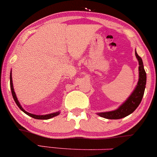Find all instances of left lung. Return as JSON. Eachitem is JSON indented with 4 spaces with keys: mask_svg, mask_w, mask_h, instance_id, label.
Returning a JSON list of instances; mask_svg holds the SVG:
<instances>
[{
    "mask_svg": "<svg viewBox=\"0 0 157 157\" xmlns=\"http://www.w3.org/2000/svg\"><path fill=\"white\" fill-rule=\"evenodd\" d=\"M135 55L139 62V80L135 90L125 101V102H124L118 109L112 111V112L98 113L99 116L108 118V119H120L132 113L140 105L144 96V93L145 87H146L147 75L145 70L144 68L141 58L137 55L136 52Z\"/></svg>",
    "mask_w": 157,
    "mask_h": 157,
    "instance_id": "1",
    "label": "left lung"
}]
</instances>
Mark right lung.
<instances>
[{"instance_id":"obj_1","label":"right lung","mask_w":157,"mask_h":157,"mask_svg":"<svg viewBox=\"0 0 157 157\" xmlns=\"http://www.w3.org/2000/svg\"><path fill=\"white\" fill-rule=\"evenodd\" d=\"M10 89H11V93H12V96L13 97V99L14 101H15V102L17 103V106L19 107L20 109H21L22 111H23V112H25V113L26 114V115H28L29 116H31L32 118H36V119H49V118H53V117L56 116V115H58V114H59V112H55V113H52V114H48V115H33V114H31V113H29V112H26V111L24 110L23 108H22V106L20 105V102H18V100H17V96H16L15 94V92H14L13 90V83H12V76H11V73H10Z\"/></svg>"}]
</instances>
